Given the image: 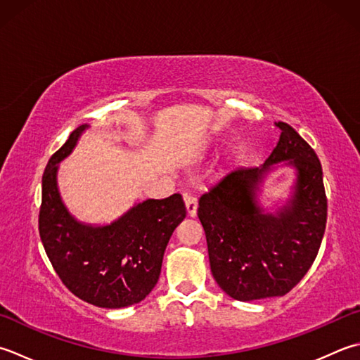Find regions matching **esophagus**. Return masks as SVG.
Here are the masks:
<instances>
[{
  "instance_id": "1",
  "label": "esophagus",
  "mask_w": 360,
  "mask_h": 360,
  "mask_svg": "<svg viewBox=\"0 0 360 360\" xmlns=\"http://www.w3.org/2000/svg\"><path fill=\"white\" fill-rule=\"evenodd\" d=\"M184 201H186V207H187V214L188 217H196V209H198V200L196 196L186 193L184 195Z\"/></svg>"
}]
</instances>
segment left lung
<instances>
[{"label":"left lung","instance_id":"8db88e82","mask_svg":"<svg viewBox=\"0 0 360 360\" xmlns=\"http://www.w3.org/2000/svg\"><path fill=\"white\" fill-rule=\"evenodd\" d=\"M262 165L236 168L200 198L210 271L238 301L284 297L304 278L319 255L328 201L319 158L290 124ZM278 165L297 172L291 195L273 213L259 204L262 186Z\"/></svg>","mask_w":360,"mask_h":360}]
</instances>
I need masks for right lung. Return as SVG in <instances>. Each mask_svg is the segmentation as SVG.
Listing matches in <instances>:
<instances>
[{
	"mask_svg": "<svg viewBox=\"0 0 360 360\" xmlns=\"http://www.w3.org/2000/svg\"><path fill=\"white\" fill-rule=\"evenodd\" d=\"M89 128H76L48 162L39 232L49 262L70 292L98 307L122 309L145 300L158 284L165 248L186 218V206L174 193L139 201L109 224L75 218L59 193L58 170Z\"/></svg>",
	"mask_w": 360,
	"mask_h": 360,
	"instance_id": "1",
	"label": "right lung"
}]
</instances>
